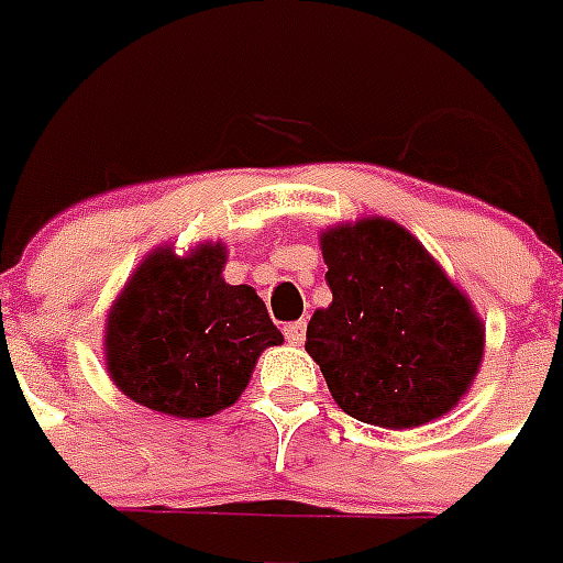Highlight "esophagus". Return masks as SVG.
Masks as SVG:
<instances>
[{
	"label": "esophagus",
	"mask_w": 563,
	"mask_h": 563,
	"mask_svg": "<svg viewBox=\"0 0 563 563\" xmlns=\"http://www.w3.org/2000/svg\"><path fill=\"white\" fill-rule=\"evenodd\" d=\"M283 333H286V342L289 344H303V339H307V321H291V324L283 327Z\"/></svg>",
	"instance_id": "obj_1"
}]
</instances>
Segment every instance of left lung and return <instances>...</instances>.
<instances>
[{
	"label": "left lung",
	"mask_w": 563,
	"mask_h": 563,
	"mask_svg": "<svg viewBox=\"0 0 563 563\" xmlns=\"http://www.w3.org/2000/svg\"><path fill=\"white\" fill-rule=\"evenodd\" d=\"M333 303L316 309L307 353L339 409L383 429L444 418L476 383L485 324L409 230L385 216L321 230Z\"/></svg>",
	"instance_id": "left-lung-1"
}]
</instances>
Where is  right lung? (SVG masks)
<instances>
[{"instance_id": "obj_1", "label": "right lung", "mask_w": 563, "mask_h": 563, "mask_svg": "<svg viewBox=\"0 0 563 563\" xmlns=\"http://www.w3.org/2000/svg\"><path fill=\"white\" fill-rule=\"evenodd\" d=\"M224 242L154 247L104 321V365L128 400L169 418H210L242 397L260 353L283 344L263 298L230 286Z\"/></svg>"}]
</instances>
